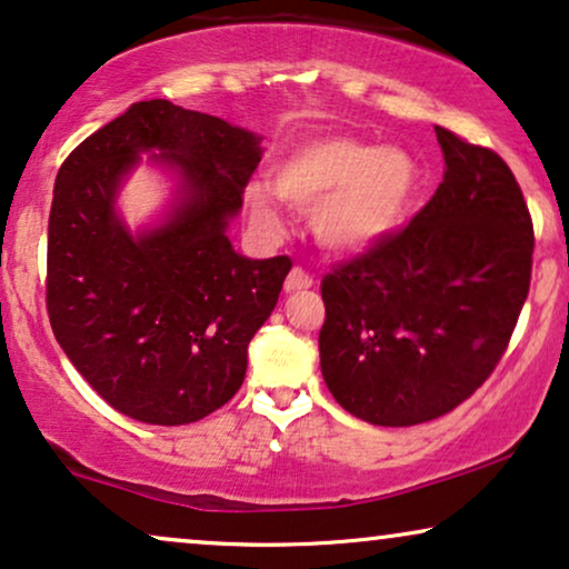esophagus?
I'll use <instances>...</instances> for the list:
<instances>
[{
    "label": "esophagus",
    "instance_id": "obj_1",
    "mask_svg": "<svg viewBox=\"0 0 569 569\" xmlns=\"http://www.w3.org/2000/svg\"><path fill=\"white\" fill-rule=\"evenodd\" d=\"M308 287H313V277L308 274V271H302L300 267H295L284 279V292H300V290H308Z\"/></svg>",
    "mask_w": 569,
    "mask_h": 569
}]
</instances>
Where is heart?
Masks as SVG:
<instances>
[{
  "label": "heart",
  "mask_w": 569,
  "mask_h": 569,
  "mask_svg": "<svg viewBox=\"0 0 569 569\" xmlns=\"http://www.w3.org/2000/svg\"><path fill=\"white\" fill-rule=\"evenodd\" d=\"M418 188L408 151L350 136H321L295 146L274 167V190L253 182L246 203L258 227L282 230L279 201L311 213L316 240L335 253H363L395 232Z\"/></svg>",
  "instance_id": "obj_1"
}]
</instances>
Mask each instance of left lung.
Segmentation results:
<instances>
[{
	"instance_id": "left-lung-1",
	"label": "left lung",
	"mask_w": 569,
	"mask_h": 569,
	"mask_svg": "<svg viewBox=\"0 0 569 569\" xmlns=\"http://www.w3.org/2000/svg\"><path fill=\"white\" fill-rule=\"evenodd\" d=\"M445 180L402 232L321 282V373L352 416L416 426L468 400L528 298L533 221L491 149L437 128Z\"/></svg>"
}]
</instances>
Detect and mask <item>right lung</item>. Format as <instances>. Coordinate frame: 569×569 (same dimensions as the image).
Segmentation results:
<instances>
[{
	"mask_svg": "<svg viewBox=\"0 0 569 569\" xmlns=\"http://www.w3.org/2000/svg\"><path fill=\"white\" fill-rule=\"evenodd\" d=\"M261 136L219 117L138 101L59 167L49 213L47 308L70 363L122 416L193 423L230 402L248 345L292 261L232 248L227 230L261 161ZM143 156L176 180L157 226L116 209Z\"/></svg>",
	"mask_w": 569,
	"mask_h": 569,
	"instance_id": "obj_1",
	"label": "right lung"
}]
</instances>
